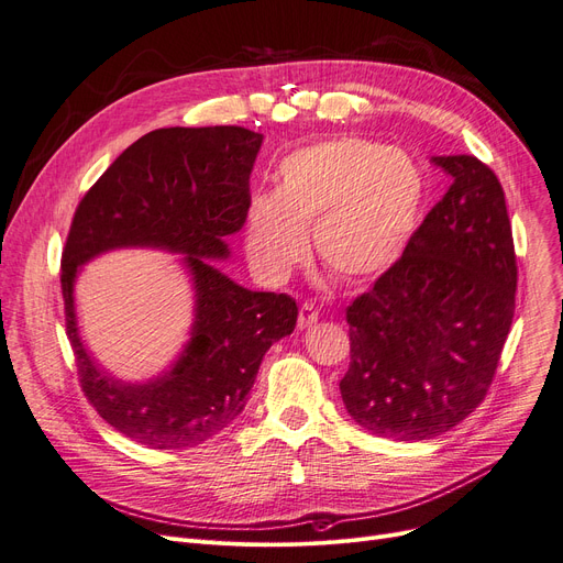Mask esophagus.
<instances>
[{
  "mask_svg": "<svg viewBox=\"0 0 563 563\" xmlns=\"http://www.w3.org/2000/svg\"><path fill=\"white\" fill-rule=\"evenodd\" d=\"M317 317H320V312H317L314 303H303L299 308V329H308L317 322Z\"/></svg>",
  "mask_w": 563,
  "mask_h": 563,
  "instance_id": "1",
  "label": "esophagus"
}]
</instances>
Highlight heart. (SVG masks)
I'll list each match as a JSON object with an SVG mask.
<instances>
[{"mask_svg":"<svg viewBox=\"0 0 563 563\" xmlns=\"http://www.w3.org/2000/svg\"><path fill=\"white\" fill-rule=\"evenodd\" d=\"M423 175L400 150L361 137H333L287 154L276 190L246 207L243 243L266 280L289 276L308 251L312 228L322 264L338 278L377 276L405 253L423 202Z\"/></svg>","mask_w":563,"mask_h":563,"instance_id":"heart-1","label":"heart"}]
</instances>
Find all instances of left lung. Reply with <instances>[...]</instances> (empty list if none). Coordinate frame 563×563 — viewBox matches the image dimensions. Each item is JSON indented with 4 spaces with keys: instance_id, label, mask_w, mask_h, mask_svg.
I'll return each mask as SVG.
<instances>
[{
    "instance_id": "left-lung-1",
    "label": "left lung",
    "mask_w": 563,
    "mask_h": 563,
    "mask_svg": "<svg viewBox=\"0 0 563 563\" xmlns=\"http://www.w3.org/2000/svg\"><path fill=\"white\" fill-rule=\"evenodd\" d=\"M453 177L402 257L347 306L340 396L377 437L432 439L483 402L516 312L504 188L476 156H434Z\"/></svg>"
}]
</instances>
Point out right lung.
I'll return each mask as SVG.
<instances>
[{
    "instance_id": "obj_1",
    "label": "right lung",
    "mask_w": 563,
    "mask_h": 563,
    "mask_svg": "<svg viewBox=\"0 0 563 563\" xmlns=\"http://www.w3.org/2000/svg\"><path fill=\"white\" fill-rule=\"evenodd\" d=\"M260 146L262 133L241 126L152 131L106 169L73 216L62 295L82 394L106 423L146 449H190L225 430L246 407L266 350L297 327L295 299L241 287L207 260H225V239L246 223ZM133 245L186 254L196 287L189 345L173 372L146 385L98 368L71 303L78 265Z\"/></svg>"
}]
</instances>
